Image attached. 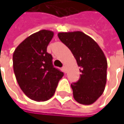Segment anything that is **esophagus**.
<instances>
[{"label": "esophagus", "mask_w": 124, "mask_h": 124, "mask_svg": "<svg viewBox=\"0 0 124 124\" xmlns=\"http://www.w3.org/2000/svg\"><path fill=\"white\" fill-rule=\"evenodd\" d=\"M62 71L64 72H66V67H65V66H63L62 67Z\"/></svg>", "instance_id": "34e87169"}]
</instances>
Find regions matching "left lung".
Masks as SVG:
<instances>
[{
    "mask_svg": "<svg viewBox=\"0 0 124 124\" xmlns=\"http://www.w3.org/2000/svg\"><path fill=\"white\" fill-rule=\"evenodd\" d=\"M58 37L72 52L81 75L72 83L75 100L90 105L103 94L106 84L107 60L98 44L82 31L60 32Z\"/></svg>",
    "mask_w": 124,
    "mask_h": 124,
    "instance_id": "8db88e82",
    "label": "left lung"
}]
</instances>
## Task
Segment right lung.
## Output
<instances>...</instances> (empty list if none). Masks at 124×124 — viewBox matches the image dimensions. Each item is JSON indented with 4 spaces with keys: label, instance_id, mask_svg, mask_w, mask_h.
<instances>
[{
    "label": "right lung",
    "instance_id": "1",
    "mask_svg": "<svg viewBox=\"0 0 124 124\" xmlns=\"http://www.w3.org/2000/svg\"><path fill=\"white\" fill-rule=\"evenodd\" d=\"M54 32L41 30L24 39L13 54V71L24 94L36 101L52 98L64 73L54 67L46 48Z\"/></svg>",
    "mask_w": 124,
    "mask_h": 124
}]
</instances>
